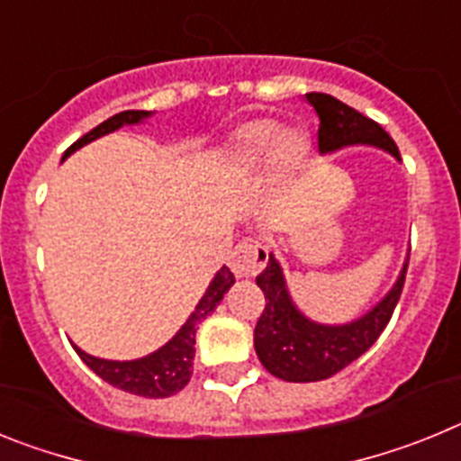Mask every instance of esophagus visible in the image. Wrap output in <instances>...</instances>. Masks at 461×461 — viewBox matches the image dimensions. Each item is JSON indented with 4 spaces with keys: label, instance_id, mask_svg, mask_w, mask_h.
Segmentation results:
<instances>
[{
    "label": "esophagus",
    "instance_id": "1",
    "mask_svg": "<svg viewBox=\"0 0 461 461\" xmlns=\"http://www.w3.org/2000/svg\"><path fill=\"white\" fill-rule=\"evenodd\" d=\"M267 263V249L256 240H244L235 247L233 256H230V270L240 279H251L263 270Z\"/></svg>",
    "mask_w": 461,
    "mask_h": 461
}]
</instances>
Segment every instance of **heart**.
Returning <instances> with one entry per match:
<instances>
[{
  "mask_svg": "<svg viewBox=\"0 0 461 461\" xmlns=\"http://www.w3.org/2000/svg\"><path fill=\"white\" fill-rule=\"evenodd\" d=\"M312 142L307 133L295 126H279V122L263 120L247 122L230 138V161L238 173H254L260 166H270L279 177H291L307 164Z\"/></svg>",
  "mask_w": 461,
  "mask_h": 461,
  "instance_id": "heart-1",
  "label": "heart"
}]
</instances>
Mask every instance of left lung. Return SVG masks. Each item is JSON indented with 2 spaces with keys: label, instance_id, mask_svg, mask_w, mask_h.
I'll list each match as a JSON object with an SVG mask.
<instances>
[{
  "label": "left lung",
  "instance_id": "8db88e82",
  "mask_svg": "<svg viewBox=\"0 0 461 461\" xmlns=\"http://www.w3.org/2000/svg\"><path fill=\"white\" fill-rule=\"evenodd\" d=\"M304 99L321 120V157L365 145V148L383 149L394 161H402L397 145L383 131V126L357 113L356 108L323 92H309L304 94ZM406 267H409V254L390 291L362 316L348 323H319L297 307L284 267L270 251L266 270L256 276V284L267 303L254 330V348L263 367L272 376L288 383L325 381L335 376L346 365H351L367 351L385 330L402 295Z\"/></svg>",
  "mask_w": 461,
  "mask_h": 461
}]
</instances>
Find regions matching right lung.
Segmentation results:
<instances>
[{
	"label": "right lung",
	"instance_id": "obj_1",
	"mask_svg": "<svg viewBox=\"0 0 461 461\" xmlns=\"http://www.w3.org/2000/svg\"><path fill=\"white\" fill-rule=\"evenodd\" d=\"M152 117L149 110H122L117 115L108 117L101 122L96 129L85 133L80 140H76L71 148L64 152L62 161H67L73 152H78L80 148L89 145V142L99 140V138L108 136V133L117 131L122 126H138ZM235 284L233 272L228 270L226 266L217 270V275L212 276L210 286L205 288L203 297L189 313V319L182 323V328L166 341L164 346H158L157 351L148 353V356L136 357V360H105V357H96L85 353L83 348L73 344L76 353L80 360L92 369L96 376L104 378L110 383L113 388H120L124 393L138 394V397H149V399H164L170 394L180 393L191 378V367H194V356H195V330L203 319H207L217 304L221 303L223 295L230 291Z\"/></svg>",
	"mask_w": 461,
	"mask_h": 461
}]
</instances>
